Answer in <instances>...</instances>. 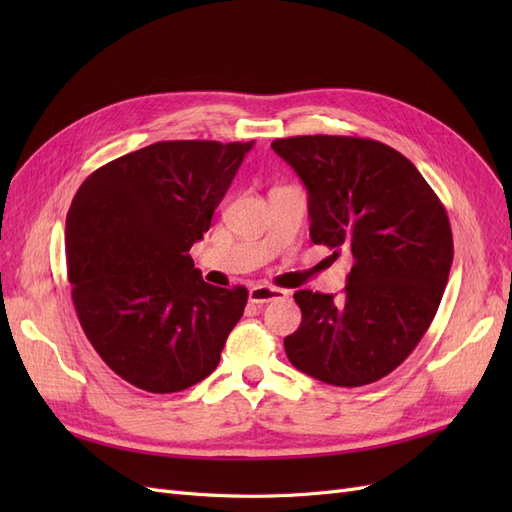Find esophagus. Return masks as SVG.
<instances>
[{
  "label": "esophagus",
  "mask_w": 512,
  "mask_h": 512,
  "mask_svg": "<svg viewBox=\"0 0 512 512\" xmlns=\"http://www.w3.org/2000/svg\"><path fill=\"white\" fill-rule=\"evenodd\" d=\"M286 294H288V292H286V290H282V288L267 286V284H258V286L250 288V303L262 305V303H269V301L284 299Z\"/></svg>",
  "instance_id": "esophagus-1"
}]
</instances>
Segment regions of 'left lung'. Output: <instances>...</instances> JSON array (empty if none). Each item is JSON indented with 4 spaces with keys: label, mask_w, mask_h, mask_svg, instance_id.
<instances>
[{
    "label": "left lung",
    "mask_w": 512,
    "mask_h": 512,
    "mask_svg": "<svg viewBox=\"0 0 512 512\" xmlns=\"http://www.w3.org/2000/svg\"><path fill=\"white\" fill-rule=\"evenodd\" d=\"M307 188L309 237L352 256L344 294L294 292L288 361L333 386L371 384L404 363L438 312L453 265L440 198L393 147L356 136L277 138Z\"/></svg>",
    "instance_id": "1"
}]
</instances>
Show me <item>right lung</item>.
Instances as JSON below:
<instances>
[{"instance_id": "obj_1", "label": "right lung", "mask_w": 512, "mask_h": 512, "mask_svg": "<svg viewBox=\"0 0 512 512\" xmlns=\"http://www.w3.org/2000/svg\"><path fill=\"white\" fill-rule=\"evenodd\" d=\"M250 143L162 141L91 173L66 218L81 327L119 378L177 393L218 367L247 290L203 280L188 254L209 230Z\"/></svg>"}]
</instances>
